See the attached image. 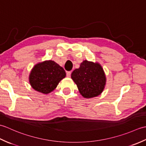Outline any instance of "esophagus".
Wrapping results in <instances>:
<instances>
[{"mask_svg":"<svg viewBox=\"0 0 146 146\" xmlns=\"http://www.w3.org/2000/svg\"><path fill=\"white\" fill-rule=\"evenodd\" d=\"M71 71H67L66 72V76L67 77H70L71 76Z\"/></svg>","mask_w":146,"mask_h":146,"instance_id":"34e87169","label":"esophagus"}]
</instances>
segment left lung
I'll use <instances>...</instances> for the list:
<instances>
[{
  "label": "left lung",
  "instance_id": "1",
  "mask_svg": "<svg viewBox=\"0 0 146 146\" xmlns=\"http://www.w3.org/2000/svg\"><path fill=\"white\" fill-rule=\"evenodd\" d=\"M71 77L80 94L86 98L100 95L106 84V76L101 65L87 60L83 61L80 68L73 71Z\"/></svg>",
  "mask_w": 146,
  "mask_h": 146
}]
</instances>
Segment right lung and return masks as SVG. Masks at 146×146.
Returning <instances> with one entry per match:
<instances>
[{
  "label": "right lung",
  "instance_id": "1",
  "mask_svg": "<svg viewBox=\"0 0 146 146\" xmlns=\"http://www.w3.org/2000/svg\"><path fill=\"white\" fill-rule=\"evenodd\" d=\"M65 76V71L56 62L44 61L33 68L29 75V83L35 90L48 94L56 88Z\"/></svg>",
  "mask_w": 146,
  "mask_h": 146
}]
</instances>
